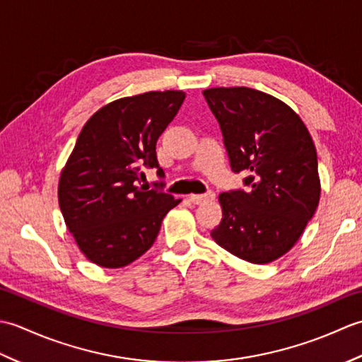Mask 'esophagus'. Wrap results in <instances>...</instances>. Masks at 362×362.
Returning <instances> with one entry per match:
<instances>
[{
	"instance_id": "obj_1",
	"label": "esophagus",
	"mask_w": 362,
	"mask_h": 362,
	"mask_svg": "<svg viewBox=\"0 0 362 362\" xmlns=\"http://www.w3.org/2000/svg\"><path fill=\"white\" fill-rule=\"evenodd\" d=\"M189 201L193 202V204H196V205H201V204H205V202H209V201H213L214 199V193H205V194H189Z\"/></svg>"
}]
</instances>
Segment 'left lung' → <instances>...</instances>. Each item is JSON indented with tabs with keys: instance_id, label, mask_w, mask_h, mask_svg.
I'll return each mask as SVG.
<instances>
[{
	"instance_id": "left-lung-1",
	"label": "left lung",
	"mask_w": 362,
	"mask_h": 362,
	"mask_svg": "<svg viewBox=\"0 0 362 362\" xmlns=\"http://www.w3.org/2000/svg\"><path fill=\"white\" fill-rule=\"evenodd\" d=\"M218 119L233 173L244 189L219 194L222 219L211 238L253 264L292 249L320 199L317 153L308 129L289 105L247 87L204 90Z\"/></svg>"
}]
</instances>
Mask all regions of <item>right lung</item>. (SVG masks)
Instances as JSON below:
<instances>
[{
  "mask_svg": "<svg viewBox=\"0 0 362 362\" xmlns=\"http://www.w3.org/2000/svg\"><path fill=\"white\" fill-rule=\"evenodd\" d=\"M185 93L148 91L99 109L76 141L59 180L65 224L91 263L117 269L140 258L156 241L166 213L179 205L160 188L148 189L141 168H156V144Z\"/></svg>",
  "mask_w": 362,
  "mask_h": 362,
  "instance_id": "1",
  "label": "right lung"
}]
</instances>
